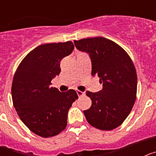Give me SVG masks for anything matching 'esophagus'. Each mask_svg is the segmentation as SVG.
<instances>
[{"label":"esophagus","mask_w":156,"mask_h":156,"mask_svg":"<svg viewBox=\"0 0 156 156\" xmlns=\"http://www.w3.org/2000/svg\"><path fill=\"white\" fill-rule=\"evenodd\" d=\"M76 93H77V94H78V96H79V97H81V96H83V95L85 94L84 92L80 91V90H76Z\"/></svg>","instance_id":"obj_1"}]
</instances>
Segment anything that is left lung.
<instances>
[{"mask_svg": "<svg viewBox=\"0 0 156 156\" xmlns=\"http://www.w3.org/2000/svg\"><path fill=\"white\" fill-rule=\"evenodd\" d=\"M79 51L88 53L91 75L98 76L102 90L87 91L90 108L83 111L94 127L111 130L118 127L129 114L137 94V77L131 58L119 45L101 37L74 41Z\"/></svg>", "mask_w": 156, "mask_h": 156, "instance_id": "1", "label": "left lung"}]
</instances>
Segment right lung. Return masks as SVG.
<instances>
[{"label": "right lung", "mask_w": 156, "mask_h": 156, "mask_svg": "<svg viewBox=\"0 0 156 156\" xmlns=\"http://www.w3.org/2000/svg\"><path fill=\"white\" fill-rule=\"evenodd\" d=\"M73 49L72 41L40 45L23 59L14 75V107L23 123L42 137L66 129L69 109L78 98L76 90L60 92L51 87V80L61 72V60Z\"/></svg>", "instance_id": "1"}]
</instances>
